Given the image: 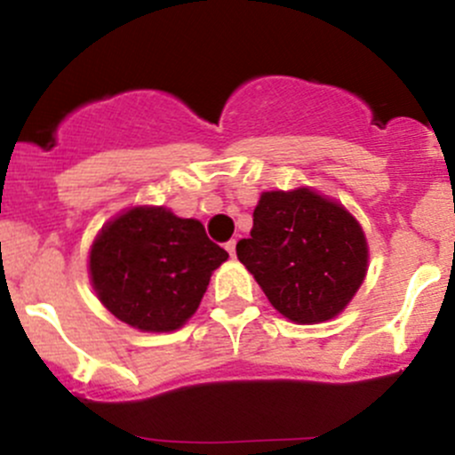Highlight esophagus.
<instances>
[{
    "label": "esophagus",
    "mask_w": 455,
    "mask_h": 455,
    "mask_svg": "<svg viewBox=\"0 0 455 455\" xmlns=\"http://www.w3.org/2000/svg\"><path fill=\"white\" fill-rule=\"evenodd\" d=\"M235 246H237V240L227 242V251H228V255H231V257H235Z\"/></svg>",
    "instance_id": "esophagus-1"
}]
</instances>
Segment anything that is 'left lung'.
I'll return each mask as SVG.
<instances>
[{"label":"left lung","mask_w":455,"mask_h":455,"mask_svg":"<svg viewBox=\"0 0 455 455\" xmlns=\"http://www.w3.org/2000/svg\"><path fill=\"white\" fill-rule=\"evenodd\" d=\"M237 259L276 312L300 324L323 323L347 307L366 275L360 224L315 191H264Z\"/></svg>","instance_id":"8db88e82"}]
</instances>
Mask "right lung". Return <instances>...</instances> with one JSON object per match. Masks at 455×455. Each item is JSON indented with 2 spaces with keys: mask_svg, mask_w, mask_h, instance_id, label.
I'll use <instances>...</instances> for the list:
<instances>
[{
  "mask_svg": "<svg viewBox=\"0 0 455 455\" xmlns=\"http://www.w3.org/2000/svg\"><path fill=\"white\" fill-rule=\"evenodd\" d=\"M227 259L198 220L135 207L102 228L89 270L115 318L141 331H174L198 309L212 272Z\"/></svg>",
  "mask_w": 455,
  "mask_h": 455,
  "instance_id": "1",
  "label": "right lung"
}]
</instances>
